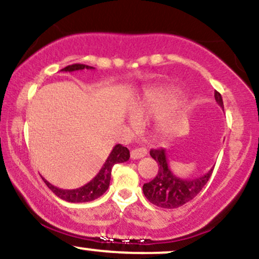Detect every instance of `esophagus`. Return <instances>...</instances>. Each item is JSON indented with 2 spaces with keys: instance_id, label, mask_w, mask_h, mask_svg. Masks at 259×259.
I'll return each mask as SVG.
<instances>
[{
  "instance_id": "obj_1",
  "label": "esophagus",
  "mask_w": 259,
  "mask_h": 259,
  "mask_svg": "<svg viewBox=\"0 0 259 259\" xmlns=\"http://www.w3.org/2000/svg\"><path fill=\"white\" fill-rule=\"evenodd\" d=\"M147 154V150L145 147H136L133 148L132 152H130V157L133 159H140L142 157H145Z\"/></svg>"
}]
</instances>
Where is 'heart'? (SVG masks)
I'll use <instances>...</instances> for the list:
<instances>
[{"label": "heart", "mask_w": 259, "mask_h": 259, "mask_svg": "<svg viewBox=\"0 0 259 259\" xmlns=\"http://www.w3.org/2000/svg\"><path fill=\"white\" fill-rule=\"evenodd\" d=\"M178 106L177 92L170 89L150 90L142 96L133 109V114L139 119L157 118L154 130L159 138H169L179 132V121L175 119L171 112ZM136 123L135 118H132Z\"/></svg>", "instance_id": "obj_1"}]
</instances>
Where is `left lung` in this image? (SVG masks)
I'll return each mask as SVG.
<instances>
[{
  "instance_id": "obj_1",
  "label": "left lung",
  "mask_w": 259,
  "mask_h": 259,
  "mask_svg": "<svg viewBox=\"0 0 259 259\" xmlns=\"http://www.w3.org/2000/svg\"><path fill=\"white\" fill-rule=\"evenodd\" d=\"M215 101L224 109L222 95L214 92ZM151 157L158 163V174L150 183L144 184L142 191L145 197L151 203L162 208H178L195 198L206 186L213 173V168L207 174L195 179H181L169 169L167 153L164 148H157L150 151Z\"/></svg>"
}]
</instances>
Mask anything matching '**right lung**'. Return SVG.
Returning a JSON list of instances; mask_svg holds the SVG:
<instances>
[{
	"mask_svg": "<svg viewBox=\"0 0 259 259\" xmlns=\"http://www.w3.org/2000/svg\"><path fill=\"white\" fill-rule=\"evenodd\" d=\"M95 69L94 67L85 64H72L68 65L62 69V72H75V70H82V69ZM130 152L126 147H124L123 145L118 144L113 147L112 152L109 153L108 158L103 164V167L101 168L99 174L94 178L91 181H89L88 184H85L84 186L79 187V189L74 190H64L59 189V187L53 186L52 184H50L46 179H44L45 184L47 187L55 194L58 196L62 200L73 202V203H79V202H90L99 198L100 196H102L105 192L108 190L109 187V181H111V174H112V168L113 165L117 164V163H124L129 159Z\"/></svg>",
	"mask_w": 259,
	"mask_h": 259,
	"instance_id": "1",
	"label": "right lung"
}]
</instances>
